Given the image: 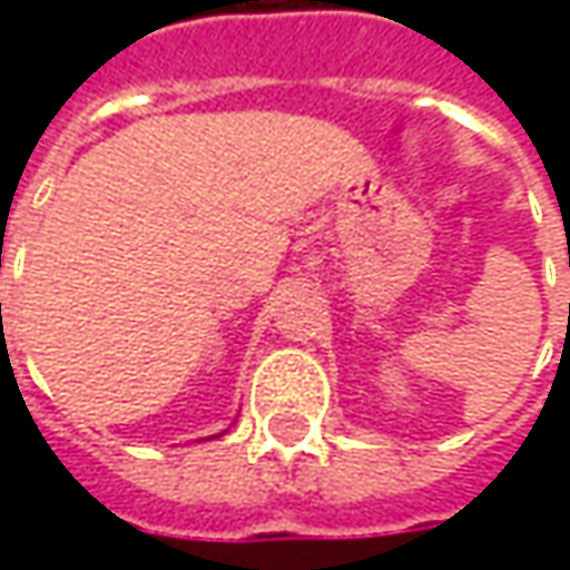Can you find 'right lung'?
<instances>
[{"instance_id":"obj_1","label":"right lung","mask_w":570,"mask_h":570,"mask_svg":"<svg viewBox=\"0 0 570 570\" xmlns=\"http://www.w3.org/2000/svg\"><path fill=\"white\" fill-rule=\"evenodd\" d=\"M222 434H225V431H222ZM212 438H218V434H212ZM206 441H208V438H206Z\"/></svg>"}]
</instances>
